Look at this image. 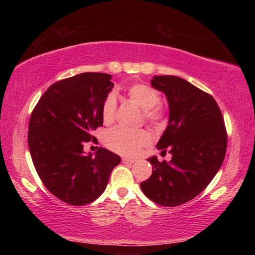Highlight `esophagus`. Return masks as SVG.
<instances>
[{"instance_id":"34e87169","label":"esophagus","mask_w":255,"mask_h":255,"mask_svg":"<svg viewBox=\"0 0 255 255\" xmlns=\"http://www.w3.org/2000/svg\"><path fill=\"white\" fill-rule=\"evenodd\" d=\"M133 162H135V159H133V158L123 157V163H125V164H132Z\"/></svg>"}]
</instances>
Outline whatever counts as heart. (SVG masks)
Listing matches in <instances>:
<instances>
[{
    "label": "heart",
    "mask_w": 255,
    "mask_h": 255,
    "mask_svg": "<svg viewBox=\"0 0 255 255\" xmlns=\"http://www.w3.org/2000/svg\"><path fill=\"white\" fill-rule=\"evenodd\" d=\"M129 100L143 109V118L145 123L149 124L154 128H161L166 124V110L158 105L161 102V94L152 86L144 83H137L129 86L127 90ZM117 101L114 94L103 100L101 108V116L105 124H111L116 118ZM150 141V136L145 129L132 131L122 127H116L107 131L105 136V144L114 152L135 156L141 148L147 146Z\"/></svg>",
    "instance_id": "1"
}]
</instances>
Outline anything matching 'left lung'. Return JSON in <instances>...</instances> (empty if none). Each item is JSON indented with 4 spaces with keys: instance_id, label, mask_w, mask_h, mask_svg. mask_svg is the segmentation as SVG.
<instances>
[{
    "instance_id": "1",
    "label": "left lung",
    "mask_w": 255,
    "mask_h": 255,
    "mask_svg": "<svg viewBox=\"0 0 255 255\" xmlns=\"http://www.w3.org/2000/svg\"><path fill=\"white\" fill-rule=\"evenodd\" d=\"M150 83L169 101V125L157 148L169 150L172 158H148L153 173L140 188L156 204L175 207L204 191L221 169L227 132L222 111L209 93L173 75L154 76Z\"/></svg>"
}]
</instances>
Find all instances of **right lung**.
Here are the masks:
<instances>
[{"instance_id": "obj_1", "label": "right lung", "mask_w": 255, "mask_h": 255, "mask_svg": "<svg viewBox=\"0 0 255 255\" xmlns=\"http://www.w3.org/2000/svg\"><path fill=\"white\" fill-rule=\"evenodd\" d=\"M106 73H82L51 84L33 108L28 145L34 169L48 191L73 206L90 204L102 195L117 154L100 147L85 155L86 143L103 125L101 108L114 83Z\"/></svg>"}]
</instances>
